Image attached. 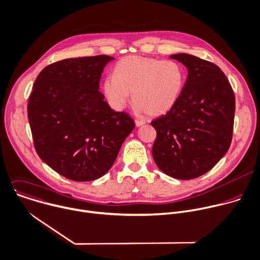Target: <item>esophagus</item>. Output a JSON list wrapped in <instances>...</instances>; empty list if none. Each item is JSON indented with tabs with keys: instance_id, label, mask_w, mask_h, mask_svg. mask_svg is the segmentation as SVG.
<instances>
[{
	"instance_id": "1",
	"label": "esophagus",
	"mask_w": 260,
	"mask_h": 260,
	"mask_svg": "<svg viewBox=\"0 0 260 260\" xmlns=\"http://www.w3.org/2000/svg\"><path fill=\"white\" fill-rule=\"evenodd\" d=\"M145 122L144 121H141V120H135V125L136 127H141L142 125H144Z\"/></svg>"
}]
</instances>
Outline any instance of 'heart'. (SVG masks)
Wrapping results in <instances>:
<instances>
[{
	"mask_svg": "<svg viewBox=\"0 0 260 260\" xmlns=\"http://www.w3.org/2000/svg\"><path fill=\"white\" fill-rule=\"evenodd\" d=\"M184 81V70L176 61L128 56L116 64L115 76L105 78L102 91L115 110H123L132 93L138 113L157 117L175 106Z\"/></svg>",
	"mask_w": 260,
	"mask_h": 260,
	"instance_id": "heart-1",
	"label": "heart"
}]
</instances>
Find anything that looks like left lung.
<instances>
[{
	"label": "left lung",
	"mask_w": 260,
	"mask_h": 260,
	"mask_svg": "<svg viewBox=\"0 0 260 260\" xmlns=\"http://www.w3.org/2000/svg\"><path fill=\"white\" fill-rule=\"evenodd\" d=\"M170 58L187 69V78L175 106L151 122L152 157L165 174L187 180L211 170L229 150L235 94L216 64L186 53Z\"/></svg>",
	"instance_id": "obj_1"
}]
</instances>
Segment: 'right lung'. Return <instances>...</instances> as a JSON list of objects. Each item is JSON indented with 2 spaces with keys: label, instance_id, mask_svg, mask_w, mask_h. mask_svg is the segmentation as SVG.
Here are the masks:
<instances>
[{
  "label": "right lung",
  "instance_id": "obj_1",
  "mask_svg": "<svg viewBox=\"0 0 260 260\" xmlns=\"http://www.w3.org/2000/svg\"><path fill=\"white\" fill-rule=\"evenodd\" d=\"M108 55L69 58L46 67L28 99L27 116L39 157L60 175L91 181L105 175L135 127L99 92Z\"/></svg>",
  "mask_w": 260,
  "mask_h": 260
}]
</instances>
